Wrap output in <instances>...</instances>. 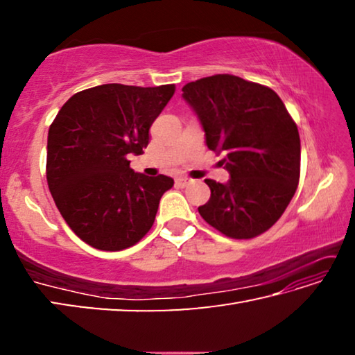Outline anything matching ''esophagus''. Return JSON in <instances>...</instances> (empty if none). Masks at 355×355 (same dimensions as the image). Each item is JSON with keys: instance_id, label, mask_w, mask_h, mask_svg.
Wrapping results in <instances>:
<instances>
[{"instance_id": "obj_1", "label": "esophagus", "mask_w": 355, "mask_h": 355, "mask_svg": "<svg viewBox=\"0 0 355 355\" xmlns=\"http://www.w3.org/2000/svg\"><path fill=\"white\" fill-rule=\"evenodd\" d=\"M191 182H192V180L188 178V177H178L177 178V184L182 186V188H184V186H188Z\"/></svg>"}]
</instances>
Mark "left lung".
Here are the masks:
<instances>
[{
    "label": "left lung",
    "mask_w": 355,
    "mask_h": 355,
    "mask_svg": "<svg viewBox=\"0 0 355 355\" xmlns=\"http://www.w3.org/2000/svg\"><path fill=\"white\" fill-rule=\"evenodd\" d=\"M209 150L224 153L228 183L207 178L211 197L199 213L222 235L250 239L269 230L291 202L300 177L297 125L271 87L235 75L188 83Z\"/></svg>",
    "instance_id": "left-lung-1"
}]
</instances>
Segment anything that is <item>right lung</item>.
I'll list each match as a JSON object with an SVG mask.
<instances>
[{
	"mask_svg": "<svg viewBox=\"0 0 355 355\" xmlns=\"http://www.w3.org/2000/svg\"><path fill=\"white\" fill-rule=\"evenodd\" d=\"M173 92L175 84H101L71 95L50 125L48 188L71 232L92 248L123 250L152 228L173 180L136 173L128 155L144 153Z\"/></svg>",
	"mask_w": 355,
	"mask_h": 355,
	"instance_id": "1",
	"label": "right lung"
}]
</instances>
